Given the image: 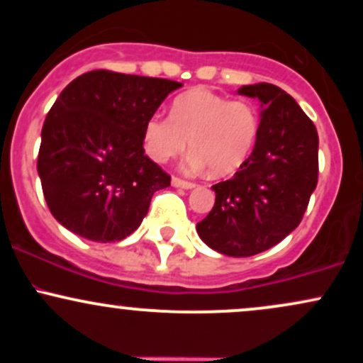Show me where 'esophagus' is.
I'll return each mask as SVG.
<instances>
[{"mask_svg":"<svg viewBox=\"0 0 363 363\" xmlns=\"http://www.w3.org/2000/svg\"><path fill=\"white\" fill-rule=\"evenodd\" d=\"M172 186L174 187H181V189H193L194 184L189 181H182V179L179 177H172Z\"/></svg>","mask_w":363,"mask_h":363,"instance_id":"obj_1","label":"esophagus"}]
</instances>
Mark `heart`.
<instances>
[{"label": "heart", "instance_id": "1", "mask_svg": "<svg viewBox=\"0 0 363 363\" xmlns=\"http://www.w3.org/2000/svg\"><path fill=\"white\" fill-rule=\"evenodd\" d=\"M257 131L259 118L251 104L194 89L176 97L169 118L150 116L143 126V147L153 162L164 164L181 155L189 138L191 167H208L213 177H225L247 160Z\"/></svg>", "mask_w": 363, "mask_h": 363}]
</instances>
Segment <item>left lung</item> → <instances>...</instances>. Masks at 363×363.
<instances>
[{
    "label": "left lung",
    "instance_id": "obj_1",
    "mask_svg": "<svg viewBox=\"0 0 363 363\" xmlns=\"http://www.w3.org/2000/svg\"><path fill=\"white\" fill-rule=\"evenodd\" d=\"M237 94L261 102L256 145L234 177L211 187L215 205L196 232L216 252L247 257L298 227L318 184L319 138L314 123L280 86L262 82Z\"/></svg>",
    "mask_w": 363,
    "mask_h": 363
}]
</instances>
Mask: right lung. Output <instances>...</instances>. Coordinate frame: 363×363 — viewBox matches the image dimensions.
Instances as JSON below:
<instances>
[{
  "instance_id": "obj_1",
  "label": "right lung",
  "mask_w": 363,
  "mask_h": 363,
  "mask_svg": "<svg viewBox=\"0 0 363 363\" xmlns=\"http://www.w3.org/2000/svg\"><path fill=\"white\" fill-rule=\"evenodd\" d=\"M182 83L97 69L66 85L40 135L39 172L54 218L94 242L136 230L170 177L145 155L143 126Z\"/></svg>"
}]
</instances>
